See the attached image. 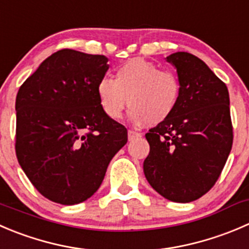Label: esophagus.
<instances>
[{"instance_id":"1","label":"esophagus","mask_w":249,"mask_h":249,"mask_svg":"<svg viewBox=\"0 0 249 249\" xmlns=\"http://www.w3.org/2000/svg\"><path fill=\"white\" fill-rule=\"evenodd\" d=\"M127 137H129V141H132V140L137 139V137H141V134L137 131H134V130H129L127 131Z\"/></svg>"}]
</instances>
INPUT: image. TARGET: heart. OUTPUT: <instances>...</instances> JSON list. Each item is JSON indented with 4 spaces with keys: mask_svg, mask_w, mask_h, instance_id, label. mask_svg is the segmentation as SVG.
<instances>
[{
    "mask_svg": "<svg viewBox=\"0 0 249 249\" xmlns=\"http://www.w3.org/2000/svg\"><path fill=\"white\" fill-rule=\"evenodd\" d=\"M181 83L170 71L142 58H132L120 66L115 80L100 79L96 88L103 113L110 119H119L129 105L130 119L137 124L158 125L166 122L181 100Z\"/></svg>",
    "mask_w": 249,
    "mask_h": 249,
    "instance_id": "heart-1",
    "label": "heart"
}]
</instances>
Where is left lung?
Masks as SVG:
<instances>
[{"label": "left lung", "instance_id": "1", "mask_svg": "<svg viewBox=\"0 0 249 249\" xmlns=\"http://www.w3.org/2000/svg\"><path fill=\"white\" fill-rule=\"evenodd\" d=\"M181 83L174 114L146 134L149 154L143 173L164 198L196 201L220 176L232 147L230 98L225 84L196 55L176 52L165 58Z\"/></svg>", "mask_w": 249, "mask_h": 249}]
</instances>
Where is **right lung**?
Wrapping results in <instances>:
<instances>
[{
    "label": "right lung",
    "instance_id": "right-lung-1",
    "mask_svg": "<svg viewBox=\"0 0 249 249\" xmlns=\"http://www.w3.org/2000/svg\"><path fill=\"white\" fill-rule=\"evenodd\" d=\"M108 68L106 55L60 50L18 91L17 158L35 189L55 203L90 198L127 142L125 126L98 102L96 88Z\"/></svg>",
    "mask_w": 249,
    "mask_h": 249
}]
</instances>
